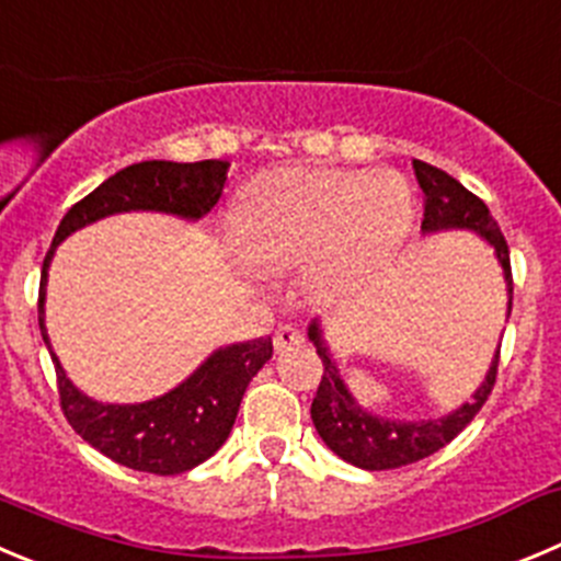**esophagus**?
Listing matches in <instances>:
<instances>
[{
    "instance_id": "obj_1",
    "label": "esophagus",
    "mask_w": 561,
    "mask_h": 561,
    "mask_svg": "<svg viewBox=\"0 0 561 561\" xmlns=\"http://www.w3.org/2000/svg\"><path fill=\"white\" fill-rule=\"evenodd\" d=\"M298 343H305V334L298 332L296 327H290V323H282V327L274 332L276 352H285V348H293V345Z\"/></svg>"
}]
</instances>
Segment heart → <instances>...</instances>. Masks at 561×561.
Segmentation results:
<instances>
[{
  "label": "heart",
  "instance_id": "1",
  "mask_svg": "<svg viewBox=\"0 0 561 561\" xmlns=\"http://www.w3.org/2000/svg\"><path fill=\"white\" fill-rule=\"evenodd\" d=\"M410 185L392 171L290 169L254 176L234 202V232L254 268L279 274L310 265L321 287H343L404 238Z\"/></svg>",
  "mask_w": 561,
  "mask_h": 561
}]
</instances>
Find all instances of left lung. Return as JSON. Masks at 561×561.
<instances>
[{"mask_svg": "<svg viewBox=\"0 0 561 561\" xmlns=\"http://www.w3.org/2000/svg\"><path fill=\"white\" fill-rule=\"evenodd\" d=\"M417 185L423 191V232H439V229H473L486 243L495 249L501 268H504L506 287H510V310H512V265L510 245L504 232L490 216L486 204L476 193L459 185L446 171L434 169L423 160H412ZM310 340L316 343V352L323 363L321 385H318L316 399H312V423H316L321 439L345 462L357 465L363 470H392L404 465L421 462L432 457L443 446H448L465 426L476 417V412L484 407L486 396L493 392L495 376H499V354L493 359V368L486 370V379L481 381L473 399L465 401L451 415L437 417V421H387V417L370 415L354 401L345 381L340 379L337 365L329 357V348L323 343V334L318 321L310 323Z\"/></svg>", "mask_w": 561, "mask_h": 561, "instance_id": "1", "label": "left lung"}]
</instances>
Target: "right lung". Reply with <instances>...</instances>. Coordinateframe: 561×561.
Listing matches in <instances>:
<instances>
[{"label": "right lung", "mask_w": 561, "mask_h": 561, "mask_svg": "<svg viewBox=\"0 0 561 561\" xmlns=\"http://www.w3.org/2000/svg\"><path fill=\"white\" fill-rule=\"evenodd\" d=\"M229 162L224 160H146L127 165L68 209L57 227L51 249L46 251L38 293V323L55 363L62 415L85 443L124 468L154 476H176L213 457L232 432L245 387L271 359L274 343L271 337H260L218 348L204 359L202 368L193 370L180 387L160 399L144 404H99L68 381L60 359L51 352L44 327L49 260L60 240L113 213L157 209L182 218H202L221 198Z\"/></svg>", "instance_id": "right-lung-1"}]
</instances>
